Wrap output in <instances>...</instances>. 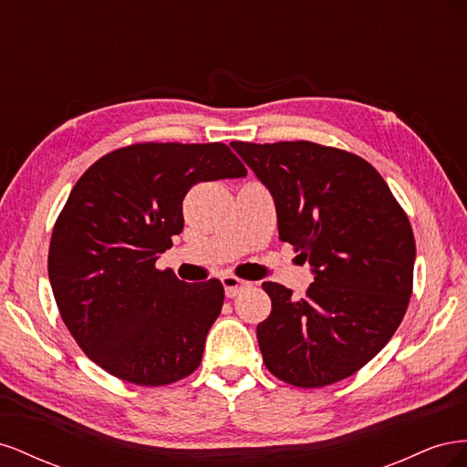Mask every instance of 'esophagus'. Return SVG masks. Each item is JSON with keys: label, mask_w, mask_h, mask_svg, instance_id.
Instances as JSON below:
<instances>
[{"label": "esophagus", "mask_w": 467, "mask_h": 467, "mask_svg": "<svg viewBox=\"0 0 467 467\" xmlns=\"http://www.w3.org/2000/svg\"><path fill=\"white\" fill-rule=\"evenodd\" d=\"M222 285H223L225 296H228V298H235L239 292H244L245 288L251 286V282L237 278L234 275H225V276H222Z\"/></svg>", "instance_id": "1"}]
</instances>
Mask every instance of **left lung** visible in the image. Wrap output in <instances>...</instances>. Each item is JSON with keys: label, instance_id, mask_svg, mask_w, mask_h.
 Wrapping results in <instances>:
<instances>
[{"label": "left lung", "instance_id": "left-lung-1", "mask_svg": "<svg viewBox=\"0 0 467 467\" xmlns=\"http://www.w3.org/2000/svg\"><path fill=\"white\" fill-rule=\"evenodd\" d=\"M234 150L271 191L278 235L312 265L302 300L263 282L273 302L257 325L266 370L296 388H323L388 345L413 292L415 237L388 182L358 155L314 142Z\"/></svg>", "mask_w": 467, "mask_h": 467}]
</instances>
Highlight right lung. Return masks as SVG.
<instances>
[{"instance_id": "right-lung-1", "label": "right lung", "mask_w": 467, "mask_h": 467, "mask_svg": "<svg viewBox=\"0 0 467 467\" xmlns=\"http://www.w3.org/2000/svg\"><path fill=\"white\" fill-rule=\"evenodd\" d=\"M245 175L222 142H140L79 177L54 223L48 278L67 331L105 372L158 388L199 368L222 282L187 285L155 261L182 232L191 187Z\"/></svg>"}]
</instances>
